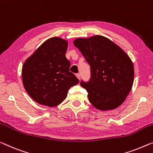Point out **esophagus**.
Returning a JSON list of instances; mask_svg holds the SVG:
<instances>
[{
	"mask_svg": "<svg viewBox=\"0 0 153 153\" xmlns=\"http://www.w3.org/2000/svg\"><path fill=\"white\" fill-rule=\"evenodd\" d=\"M76 76H77V78H78L79 80V79H80V78H81V76H80V74H76Z\"/></svg>",
	"mask_w": 153,
	"mask_h": 153,
	"instance_id": "1",
	"label": "esophagus"
}]
</instances>
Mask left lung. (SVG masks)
Instances as JSON below:
<instances>
[{
	"label": "left lung",
	"instance_id": "1",
	"mask_svg": "<svg viewBox=\"0 0 153 153\" xmlns=\"http://www.w3.org/2000/svg\"><path fill=\"white\" fill-rule=\"evenodd\" d=\"M74 44L91 67V77L80 85L87 91L92 105L100 111L120 106L129 94L134 81V67L129 56L102 36L77 38Z\"/></svg>",
	"mask_w": 153,
	"mask_h": 153
}]
</instances>
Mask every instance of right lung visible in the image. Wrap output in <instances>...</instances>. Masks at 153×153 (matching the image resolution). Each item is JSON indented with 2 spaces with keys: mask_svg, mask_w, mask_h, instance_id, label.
I'll return each instance as SVG.
<instances>
[{
  "mask_svg": "<svg viewBox=\"0 0 153 153\" xmlns=\"http://www.w3.org/2000/svg\"><path fill=\"white\" fill-rule=\"evenodd\" d=\"M68 42L58 37L42 43L25 60L22 68L24 88L34 101L48 106L58 105L79 80L69 71L65 56Z\"/></svg>",
  "mask_w": 153,
  "mask_h": 153,
  "instance_id": "add662e5",
  "label": "right lung"
}]
</instances>
